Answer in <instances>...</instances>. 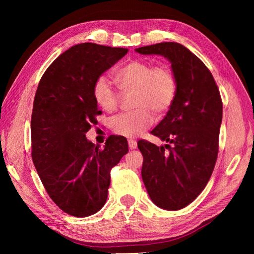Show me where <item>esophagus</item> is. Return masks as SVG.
<instances>
[{"label":"esophagus","mask_w":254,"mask_h":254,"mask_svg":"<svg viewBox=\"0 0 254 254\" xmlns=\"http://www.w3.org/2000/svg\"><path fill=\"white\" fill-rule=\"evenodd\" d=\"M128 146L130 149H135L137 147V144L134 140H128Z\"/></svg>","instance_id":"esophagus-1"}]
</instances>
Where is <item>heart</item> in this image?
Instances as JSON below:
<instances>
[{
    "instance_id": "obj_1",
    "label": "heart",
    "mask_w": 254,
    "mask_h": 254,
    "mask_svg": "<svg viewBox=\"0 0 254 254\" xmlns=\"http://www.w3.org/2000/svg\"><path fill=\"white\" fill-rule=\"evenodd\" d=\"M122 91H133L135 110L118 115L111 121L113 131L127 137L141 134L153 122V114H163L173 105L177 84L172 71L165 65L152 66L144 60H132L113 74ZM93 96L99 108L113 112L119 106V95L105 77L96 79Z\"/></svg>"
}]
</instances>
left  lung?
I'll use <instances>...</instances> for the list:
<instances>
[{
	"label": "left lung",
	"mask_w": 254,
	"mask_h": 254,
	"mask_svg": "<svg viewBox=\"0 0 254 254\" xmlns=\"http://www.w3.org/2000/svg\"><path fill=\"white\" fill-rule=\"evenodd\" d=\"M135 52L166 58L176 80L175 101L151 131L167 144L159 147L141 140L137 147L151 201L163 210L177 211L201 193L216 163L222 120L219 90L209 68L180 43H157Z\"/></svg>",
	"instance_id": "left-lung-1"
}]
</instances>
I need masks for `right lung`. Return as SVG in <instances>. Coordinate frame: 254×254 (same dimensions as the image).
Here are the masks:
<instances>
[{
    "mask_svg": "<svg viewBox=\"0 0 254 254\" xmlns=\"http://www.w3.org/2000/svg\"><path fill=\"white\" fill-rule=\"evenodd\" d=\"M127 53L76 44L48 67L38 86L30 122L33 162L52 200L72 216L87 217L102 209L111 168L128 152L122 135H110L103 149L86 137L102 113L94 83Z\"/></svg>",
    "mask_w": 254,
    "mask_h": 254,
    "instance_id": "right-lung-1",
    "label": "right lung"
}]
</instances>
